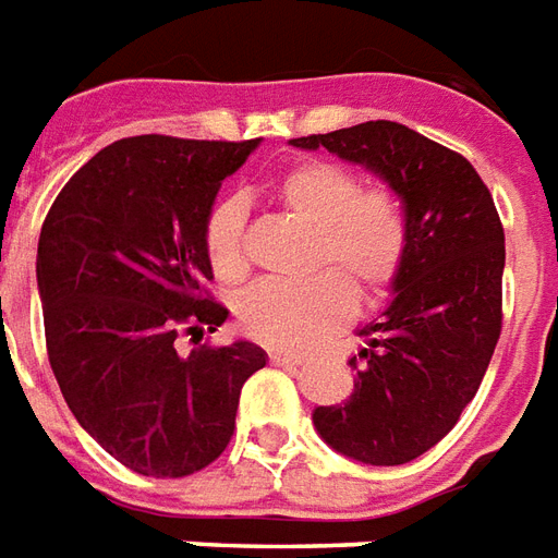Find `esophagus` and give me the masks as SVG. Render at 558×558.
<instances>
[{
    "label": "esophagus",
    "instance_id": "34e87169",
    "mask_svg": "<svg viewBox=\"0 0 558 558\" xmlns=\"http://www.w3.org/2000/svg\"><path fill=\"white\" fill-rule=\"evenodd\" d=\"M271 357V363H278V366H301V357L299 354H290V352H271L268 354Z\"/></svg>",
    "mask_w": 558,
    "mask_h": 558
}]
</instances>
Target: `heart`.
<instances>
[{
  "instance_id": "heart-1",
  "label": "heart",
  "mask_w": 558,
  "mask_h": 558,
  "mask_svg": "<svg viewBox=\"0 0 558 558\" xmlns=\"http://www.w3.org/2000/svg\"><path fill=\"white\" fill-rule=\"evenodd\" d=\"M278 197L292 216L313 227L301 283L259 280L239 299L242 328L278 349H313L352 316L357 299H378L402 268L408 227L402 201L390 189H366L333 162H307L280 177ZM206 257L218 280L247 275L245 206L227 201L206 225Z\"/></svg>"
}]
</instances>
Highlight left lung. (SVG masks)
Masks as SVG:
<instances>
[{"label": "left lung", "mask_w": 558, "mask_h": 558, "mask_svg": "<svg viewBox=\"0 0 558 558\" xmlns=\"http://www.w3.org/2000/svg\"><path fill=\"white\" fill-rule=\"evenodd\" d=\"M375 174L402 201L405 259L390 301L357 328L354 390L313 426L340 456L396 468L435 447L476 396L502 325L506 236L476 168L393 121L292 138Z\"/></svg>", "instance_id": "8db88e82"}]
</instances>
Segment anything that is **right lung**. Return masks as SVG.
<instances>
[{
    "instance_id": "add662e5",
    "label": "right lung",
    "mask_w": 558,
    "mask_h": 558,
    "mask_svg": "<svg viewBox=\"0 0 558 558\" xmlns=\"http://www.w3.org/2000/svg\"><path fill=\"white\" fill-rule=\"evenodd\" d=\"M259 147L135 135L61 189L37 242L49 366L85 432L123 468L180 478L213 464L242 384L266 366L251 340L180 352L230 313L204 295L218 189Z\"/></svg>"
}]
</instances>
